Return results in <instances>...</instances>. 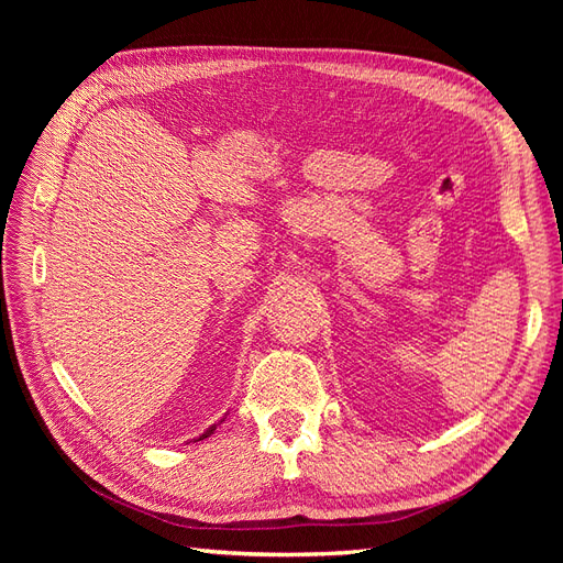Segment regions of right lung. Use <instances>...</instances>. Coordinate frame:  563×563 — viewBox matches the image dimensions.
<instances>
[{
    "label": "right lung",
    "mask_w": 563,
    "mask_h": 563,
    "mask_svg": "<svg viewBox=\"0 0 563 563\" xmlns=\"http://www.w3.org/2000/svg\"><path fill=\"white\" fill-rule=\"evenodd\" d=\"M213 432H216V424H211V428H209V430H207V432H203V434H201V437H199V439H197V441H201V439H207V437H211V434H213Z\"/></svg>",
    "instance_id": "add662e5"
}]
</instances>
